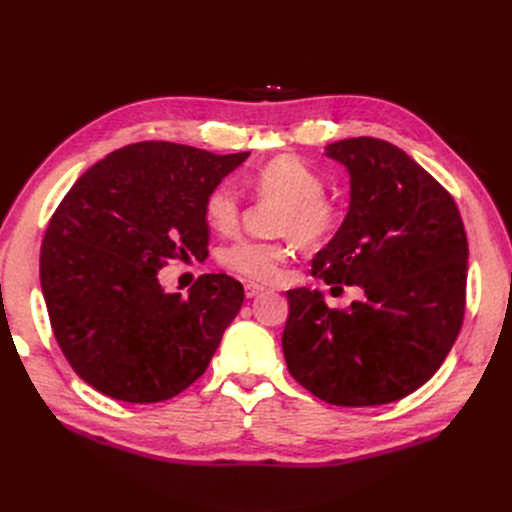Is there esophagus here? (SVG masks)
<instances>
[{"label": "esophagus", "instance_id": "obj_1", "mask_svg": "<svg viewBox=\"0 0 512 512\" xmlns=\"http://www.w3.org/2000/svg\"><path fill=\"white\" fill-rule=\"evenodd\" d=\"M263 290H265V288H263L261 284H255V282L245 284V294H247V299H255V297H259V294H261Z\"/></svg>", "mask_w": 512, "mask_h": 512}]
</instances>
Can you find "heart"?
Segmentation results:
<instances>
[{
  "label": "heart",
  "instance_id": "1",
  "mask_svg": "<svg viewBox=\"0 0 512 512\" xmlns=\"http://www.w3.org/2000/svg\"><path fill=\"white\" fill-rule=\"evenodd\" d=\"M249 184L263 197L284 203L278 215V232L294 236L303 245H315L332 234L338 224V209L324 195L321 178L305 161L292 155H280L257 168ZM205 220L220 232H228L238 222L240 201L230 182L213 186L205 197ZM290 259V247L278 240L238 238L222 251V263L230 270L259 280L272 282L282 274Z\"/></svg>",
  "mask_w": 512,
  "mask_h": 512
}]
</instances>
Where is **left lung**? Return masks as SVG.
<instances>
[{
    "label": "left lung",
    "mask_w": 512,
    "mask_h": 512,
    "mask_svg": "<svg viewBox=\"0 0 512 512\" xmlns=\"http://www.w3.org/2000/svg\"><path fill=\"white\" fill-rule=\"evenodd\" d=\"M326 155L351 176V205L313 276L365 297L340 311L317 290H288L284 359L330 405H386L432 378L461 332L467 234L450 193L396 145L344 139Z\"/></svg>",
    "instance_id": "left-lung-1"
}]
</instances>
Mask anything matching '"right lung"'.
I'll use <instances>...</instances> for the list:
<instances>
[{"instance_id":"obj_1","label":"right lung","mask_w":512,"mask_h":512,"mask_svg":"<svg viewBox=\"0 0 512 512\" xmlns=\"http://www.w3.org/2000/svg\"><path fill=\"white\" fill-rule=\"evenodd\" d=\"M247 157L126 145L80 176L51 215L39 263L51 330L101 394L147 405L205 373L245 288L205 274L182 297L157 274L172 259L207 255L205 197Z\"/></svg>"}]
</instances>
